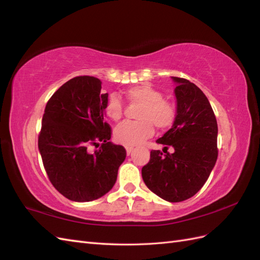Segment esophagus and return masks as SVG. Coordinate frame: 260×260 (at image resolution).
Instances as JSON below:
<instances>
[{"label": "esophagus", "mask_w": 260, "mask_h": 260, "mask_svg": "<svg viewBox=\"0 0 260 260\" xmlns=\"http://www.w3.org/2000/svg\"><path fill=\"white\" fill-rule=\"evenodd\" d=\"M132 149H133V147H132V146H125V151H127V154H128V155H130V154H131Z\"/></svg>", "instance_id": "1"}]
</instances>
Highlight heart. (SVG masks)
<instances>
[{
  "mask_svg": "<svg viewBox=\"0 0 260 260\" xmlns=\"http://www.w3.org/2000/svg\"><path fill=\"white\" fill-rule=\"evenodd\" d=\"M125 99L131 104L140 105L137 113L138 121H128L118 125L114 132L115 140L125 146L139 145L154 133V127L165 131L174 125L177 107L172 101L162 98L158 89L149 84H138L124 91ZM104 113L113 121H119L123 116V105L115 93L108 95Z\"/></svg>",
  "mask_w": 260,
  "mask_h": 260,
  "instance_id": "heart-1",
  "label": "heart"
}]
</instances>
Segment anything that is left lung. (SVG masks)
<instances>
[{
	"label": "left lung",
	"mask_w": 260,
	"mask_h": 260,
	"mask_svg": "<svg viewBox=\"0 0 260 260\" xmlns=\"http://www.w3.org/2000/svg\"><path fill=\"white\" fill-rule=\"evenodd\" d=\"M178 83L177 118L172 128L156 141L165 154L152 149L149 161L142 168L146 186L171 203L192 198L205 184L217 157L218 125L208 99L184 78L172 77ZM175 152L169 153L168 148Z\"/></svg>",
	"instance_id": "obj_1"
}]
</instances>
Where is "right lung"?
I'll list each match as a JSON object with an SVG mask.
<instances>
[{
  "label": "right lung",
  "mask_w": 260,
  "mask_h": 260,
  "mask_svg": "<svg viewBox=\"0 0 260 260\" xmlns=\"http://www.w3.org/2000/svg\"><path fill=\"white\" fill-rule=\"evenodd\" d=\"M101 89L95 77H75L54 92L44 109L39 151L51 183L70 201L91 202L111 191L127 155L123 146L109 142L108 94Z\"/></svg>",
  "instance_id": "obj_1"
}]
</instances>
